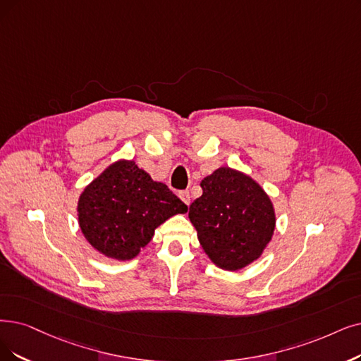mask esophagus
Listing matches in <instances>:
<instances>
[{"label": "esophagus", "instance_id": "obj_1", "mask_svg": "<svg viewBox=\"0 0 361 361\" xmlns=\"http://www.w3.org/2000/svg\"><path fill=\"white\" fill-rule=\"evenodd\" d=\"M179 198L183 201V203H185L186 206H190V203H191V195H190L188 191H180V192H179Z\"/></svg>", "mask_w": 361, "mask_h": 361}]
</instances>
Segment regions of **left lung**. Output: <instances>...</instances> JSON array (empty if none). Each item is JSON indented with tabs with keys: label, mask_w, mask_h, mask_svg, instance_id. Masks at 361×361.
Returning a JSON list of instances; mask_svg holds the SVG:
<instances>
[{
	"label": "left lung",
	"mask_w": 361,
	"mask_h": 361,
	"mask_svg": "<svg viewBox=\"0 0 361 361\" xmlns=\"http://www.w3.org/2000/svg\"><path fill=\"white\" fill-rule=\"evenodd\" d=\"M203 195L190 206L201 247L222 269L238 271L262 255L276 229L267 192L244 173L219 167L201 180Z\"/></svg>",
	"instance_id": "left-lung-1"
}]
</instances>
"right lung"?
<instances>
[{
	"label": "right lung",
	"mask_w": 361,
	"mask_h": 361,
	"mask_svg": "<svg viewBox=\"0 0 361 361\" xmlns=\"http://www.w3.org/2000/svg\"><path fill=\"white\" fill-rule=\"evenodd\" d=\"M188 207L167 185L155 182L132 160L106 167L78 200V224L92 246L111 259L130 261L154 231Z\"/></svg>",
	"instance_id": "obj_1"
}]
</instances>
